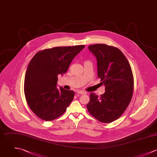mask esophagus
<instances>
[{
    "label": "esophagus",
    "mask_w": 157,
    "mask_h": 157,
    "mask_svg": "<svg viewBox=\"0 0 157 157\" xmlns=\"http://www.w3.org/2000/svg\"><path fill=\"white\" fill-rule=\"evenodd\" d=\"M77 93L79 94H81V95H83V94H86V92H84V91H80V90H78L77 92Z\"/></svg>",
    "instance_id": "obj_1"
}]
</instances>
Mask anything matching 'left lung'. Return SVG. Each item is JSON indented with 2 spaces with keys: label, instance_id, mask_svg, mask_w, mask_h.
I'll list each match as a JSON object with an SVG mask.
<instances>
[{
  "label": "left lung",
  "instance_id": "1",
  "mask_svg": "<svg viewBox=\"0 0 157 157\" xmlns=\"http://www.w3.org/2000/svg\"><path fill=\"white\" fill-rule=\"evenodd\" d=\"M89 49L97 58L98 77L105 86V92L100 97L92 92L87 108L98 121L110 123L122 115L131 101L132 70L124 54L116 47L95 44L89 46Z\"/></svg>",
  "mask_w": 157,
  "mask_h": 157
}]
</instances>
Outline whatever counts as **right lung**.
I'll list each match as a JSON object with an SVG mask.
<instances>
[{
	"mask_svg": "<svg viewBox=\"0 0 157 157\" xmlns=\"http://www.w3.org/2000/svg\"><path fill=\"white\" fill-rule=\"evenodd\" d=\"M84 45L55 47L38 52L29 62L24 79V94L30 109L40 119L52 121L62 116L75 92L56 86Z\"/></svg>",
	"mask_w": 157,
	"mask_h": 157,
	"instance_id": "1",
	"label": "right lung"
}]
</instances>
